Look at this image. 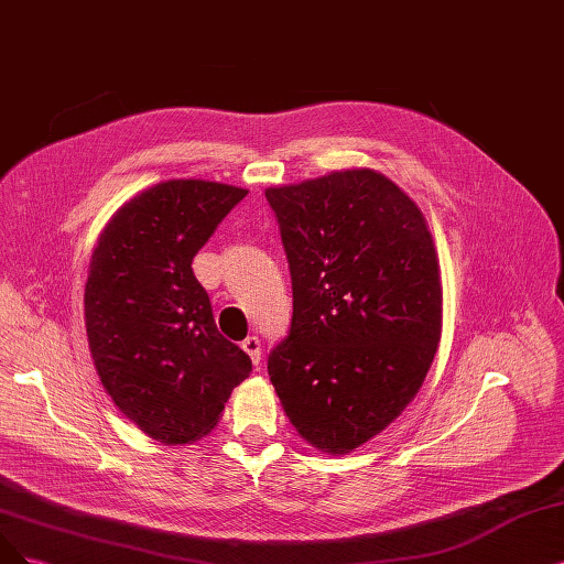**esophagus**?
I'll return each mask as SVG.
<instances>
[{"label":"esophagus","instance_id":"obj_1","mask_svg":"<svg viewBox=\"0 0 564 564\" xmlns=\"http://www.w3.org/2000/svg\"><path fill=\"white\" fill-rule=\"evenodd\" d=\"M242 349L249 355L251 364L259 368V364H261V340L257 336H249V338L242 340Z\"/></svg>","mask_w":564,"mask_h":564}]
</instances>
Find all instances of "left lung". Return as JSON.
I'll list each match as a JSON object with an SVG mask.
<instances>
[{
  "label": "left lung",
  "mask_w": 564,
  "mask_h": 564,
  "mask_svg": "<svg viewBox=\"0 0 564 564\" xmlns=\"http://www.w3.org/2000/svg\"><path fill=\"white\" fill-rule=\"evenodd\" d=\"M289 263V334L268 355L289 422L343 455L417 394L441 340L438 259L422 212L380 172L268 188Z\"/></svg>",
  "instance_id": "left-lung-1"
}]
</instances>
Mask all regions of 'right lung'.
<instances>
[{
  "label": "right lung",
  "mask_w": 564,
  "mask_h": 564,
  "mask_svg": "<svg viewBox=\"0 0 564 564\" xmlns=\"http://www.w3.org/2000/svg\"><path fill=\"white\" fill-rule=\"evenodd\" d=\"M245 196L217 182H163L116 212L93 251L84 303L97 376L119 411L161 443L215 430L232 387L251 373L191 268Z\"/></svg>",
  "instance_id": "add662e5"
}]
</instances>
